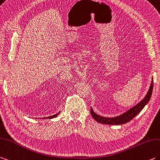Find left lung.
Here are the masks:
<instances>
[{
	"label": "left lung",
	"instance_id": "8db88e82",
	"mask_svg": "<svg viewBox=\"0 0 160 160\" xmlns=\"http://www.w3.org/2000/svg\"><path fill=\"white\" fill-rule=\"evenodd\" d=\"M153 79L152 78L151 86L149 87V89L147 92L145 97L142 100H141L138 104H136L135 106L132 108L131 109L128 110L127 112L125 113L122 114L119 116L115 117H103L102 116H99V115L96 114L92 108H91V116L93 117L94 119L98 121V122H101L103 124H106V125H122L127 123L128 122L130 121L132 119H133L137 114L140 112V111L142 110L144 107L145 106L148 102H149L151 99L152 92H153Z\"/></svg>",
	"mask_w": 160,
	"mask_h": 160
}]
</instances>
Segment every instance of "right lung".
<instances>
[{"mask_svg":"<svg viewBox=\"0 0 160 160\" xmlns=\"http://www.w3.org/2000/svg\"><path fill=\"white\" fill-rule=\"evenodd\" d=\"M60 113V112H59L58 113H57V114H54V115H52V116H50V117H45V118H54V117H57V115Z\"/></svg>","mask_w":160,"mask_h":160,"instance_id":"1","label":"right lung"}]
</instances>
